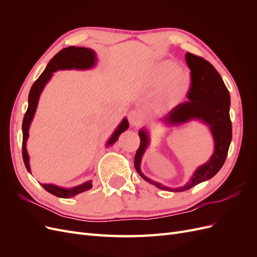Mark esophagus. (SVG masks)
I'll list each match as a JSON object with an SVG mask.
<instances>
[{
	"label": "esophagus",
	"mask_w": 257,
	"mask_h": 257,
	"mask_svg": "<svg viewBox=\"0 0 257 257\" xmlns=\"http://www.w3.org/2000/svg\"><path fill=\"white\" fill-rule=\"evenodd\" d=\"M128 121L131 123V125L138 126L139 124H142V122H143V115L137 110H132L128 113Z\"/></svg>",
	"instance_id": "esophagus-1"
}]
</instances>
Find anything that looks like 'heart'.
Instances as JSON below:
<instances>
[{
    "mask_svg": "<svg viewBox=\"0 0 257 257\" xmlns=\"http://www.w3.org/2000/svg\"><path fill=\"white\" fill-rule=\"evenodd\" d=\"M165 82L167 83L162 96V103L164 106H173L185 96L190 87L191 75L186 69L177 68L174 62L165 61L155 68L150 85L152 88H159Z\"/></svg>",
    "mask_w": 257,
    "mask_h": 257,
    "instance_id": "heart-1",
    "label": "heart"
}]
</instances>
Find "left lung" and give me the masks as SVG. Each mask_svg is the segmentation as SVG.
Masks as SVG:
<instances>
[{
    "mask_svg": "<svg viewBox=\"0 0 257 257\" xmlns=\"http://www.w3.org/2000/svg\"><path fill=\"white\" fill-rule=\"evenodd\" d=\"M185 61L191 71V87L186 93L189 100L173 108L163 118V121L169 124H180L191 119L204 121L211 130L214 138V153L206 164L200 166L194 173L190 182L181 188L170 189L147 178L139 168L142 157L149 142L146 132H139L141 145L136 151L134 162L137 173L147 182L161 190L169 192L190 190L193 186L215 176L226 160L231 142V121L229 116L230 96L222 77L210 62L196 54L186 52Z\"/></svg>",
    "mask_w": 257,
    "mask_h": 257,
    "instance_id": "1",
    "label": "left lung"
}]
</instances>
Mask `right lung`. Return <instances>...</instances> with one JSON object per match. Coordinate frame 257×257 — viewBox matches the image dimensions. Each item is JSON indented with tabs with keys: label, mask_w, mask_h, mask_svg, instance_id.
Listing matches in <instances>:
<instances>
[{
	"label": "right lung",
	"mask_w": 257,
	"mask_h": 257,
	"mask_svg": "<svg viewBox=\"0 0 257 257\" xmlns=\"http://www.w3.org/2000/svg\"><path fill=\"white\" fill-rule=\"evenodd\" d=\"M95 62V53L93 50L83 48V47H74V46H69L67 48L60 50L56 56H54L48 63L43 74L38 77V79L33 83L32 88L29 93V106L26 111L25 116H23L22 122V158L25 165L30 172V165H29V155L27 152V139L29 136V127L31 121H32L34 113L36 111V107L38 103V98H40L41 92L43 91L45 84L50 79L52 73L58 71V69H66V68H78V69H85L90 68L94 65ZM128 122L126 119H124L119 127L115 130L113 135L108 142V146L115 143L122 132L127 130ZM43 188L49 192L52 195L61 197V198H69L73 197L77 194L90 190L92 188L91 181L85 182L81 185L75 186L73 189H62L57 185L53 184H42Z\"/></svg>",
	"instance_id": "1"
}]
</instances>
